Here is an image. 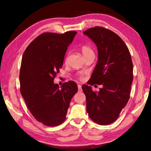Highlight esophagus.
Masks as SVG:
<instances>
[{"mask_svg":"<svg viewBox=\"0 0 151 151\" xmlns=\"http://www.w3.org/2000/svg\"><path fill=\"white\" fill-rule=\"evenodd\" d=\"M78 91H79V92H81V91H82V87H81V85H78Z\"/></svg>","mask_w":151,"mask_h":151,"instance_id":"esophagus-1","label":"esophagus"}]
</instances>
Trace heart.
Segmentation results:
<instances>
[{"instance_id":"obj_1","label":"heart","mask_w":151,"mask_h":151,"mask_svg":"<svg viewBox=\"0 0 151 151\" xmlns=\"http://www.w3.org/2000/svg\"><path fill=\"white\" fill-rule=\"evenodd\" d=\"M81 50L82 53H83L84 57H85V56L88 55L89 54H94V52H93V49H92V48L90 47H88V46H87V45L82 46V47H81ZM66 61H67V57H66L65 58V63L66 62ZM78 79H79L80 81L83 80L84 75H83V73H81L80 75L78 76Z\"/></svg>"}]
</instances>
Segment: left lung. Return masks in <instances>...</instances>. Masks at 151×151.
Returning a JSON list of instances; mask_svg holds the SVG:
<instances>
[{"mask_svg":"<svg viewBox=\"0 0 151 151\" xmlns=\"http://www.w3.org/2000/svg\"><path fill=\"white\" fill-rule=\"evenodd\" d=\"M83 33L95 43L99 52L98 63L88 85H103L99 92L91 86H82L86 111L96 123L109 124L118 119L129 100L133 79L131 56L123 40L111 30L95 27Z\"/></svg>","mask_w":151,"mask_h":151,"instance_id":"1","label":"left lung"}]
</instances>
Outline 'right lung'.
Masks as SVG:
<instances>
[{
  "mask_svg": "<svg viewBox=\"0 0 151 151\" xmlns=\"http://www.w3.org/2000/svg\"><path fill=\"white\" fill-rule=\"evenodd\" d=\"M76 34L42 33L30 43L22 56L20 93L32 115L45 126H58L65 121L71 99L78 91L73 81L63 83L61 88L53 82Z\"/></svg>",
  "mask_w": 151,
  "mask_h": 151,
  "instance_id": "add662e5",
  "label": "right lung"
}]
</instances>
